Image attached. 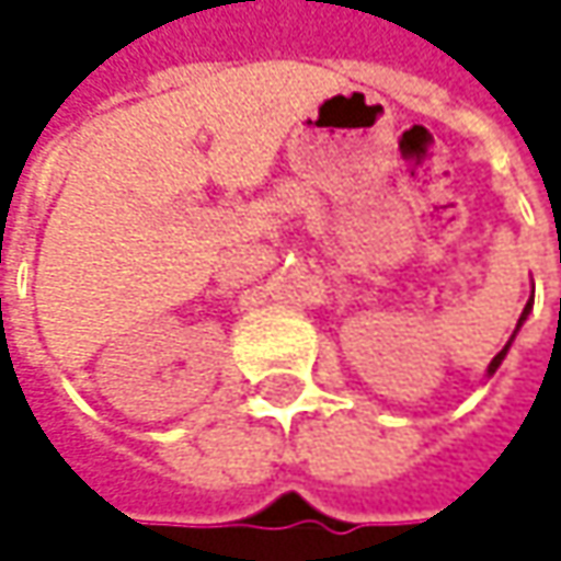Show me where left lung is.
<instances>
[{
	"label": "left lung",
	"instance_id": "1",
	"mask_svg": "<svg viewBox=\"0 0 561 561\" xmlns=\"http://www.w3.org/2000/svg\"><path fill=\"white\" fill-rule=\"evenodd\" d=\"M529 311H533V298L526 301V308H523V314H519V321H516V328H513V334H510V341H506V344H504V351H501V354H497V357H494V360L488 364V377H494V374H497V367L504 364L506 351H510V344H513V337L519 334V328H523V321H526V314H529Z\"/></svg>",
	"mask_w": 561,
	"mask_h": 561
}]
</instances>
